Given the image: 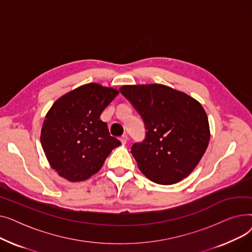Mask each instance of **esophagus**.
Returning <instances> with one entry per match:
<instances>
[{
  "label": "esophagus",
  "instance_id": "obj_1",
  "mask_svg": "<svg viewBox=\"0 0 252 252\" xmlns=\"http://www.w3.org/2000/svg\"><path fill=\"white\" fill-rule=\"evenodd\" d=\"M119 140H121V142H122L123 144H126V143L127 142V140H128V137H127L126 134H125V135H123V136L121 137V139H119Z\"/></svg>",
  "mask_w": 252,
  "mask_h": 252
}]
</instances>
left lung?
I'll return each mask as SVG.
<instances>
[{
    "instance_id": "left-lung-1",
    "label": "left lung",
    "mask_w": 252,
    "mask_h": 252,
    "mask_svg": "<svg viewBox=\"0 0 252 252\" xmlns=\"http://www.w3.org/2000/svg\"><path fill=\"white\" fill-rule=\"evenodd\" d=\"M119 91L146 126V138L131 147L138 167L150 181L173 185L187 178L204 155L210 139L202 105L164 85H126Z\"/></svg>"
}]
</instances>
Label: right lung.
<instances>
[{
    "label": "right lung",
    "mask_w": 252,
    "mask_h": 252,
    "mask_svg": "<svg viewBox=\"0 0 252 252\" xmlns=\"http://www.w3.org/2000/svg\"><path fill=\"white\" fill-rule=\"evenodd\" d=\"M118 91L90 83L61 96L45 116L41 144L53 169L69 182L88 180L122 145L100 115Z\"/></svg>",
    "instance_id": "right-lung-1"
}]
</instances>
